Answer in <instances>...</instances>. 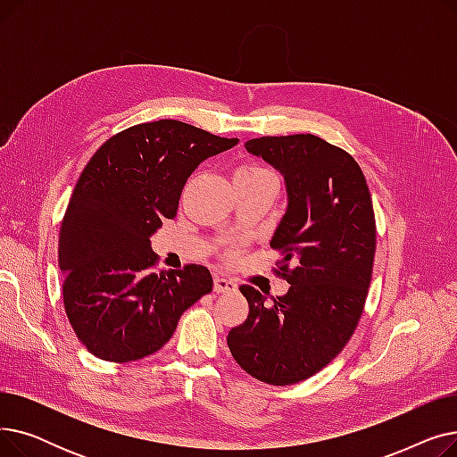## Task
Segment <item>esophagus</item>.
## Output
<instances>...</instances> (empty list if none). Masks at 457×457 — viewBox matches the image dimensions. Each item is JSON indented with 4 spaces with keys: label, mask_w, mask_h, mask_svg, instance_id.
<instances>
[{
    "label": "esophagus",
    "mask_w": 457,
    "mask_h": 457,
    "mask_svg": "<svg viewBox=\"0 0 457 457\" xmlns=\"http://www.w3.org/2000/svg\"><path fill=\"white\" fill-rule=\"evenodd\" d=\"M212 289H214V293H235L237 283L233 279H228V278H222V276H214Z\"/></svg>",
    "instance_id": "esophagus-1"
}]
</instances>
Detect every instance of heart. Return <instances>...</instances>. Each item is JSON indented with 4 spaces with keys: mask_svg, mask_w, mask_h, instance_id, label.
<instances>
[{
    "mask_svg": "<svg viewBox=\"0 0 457 457\" xmlns=\"http://www.w3.org/2000/svg\"><path fill=\"white\" fill-rule=\"evenodd\" d=\"M272 172L269 168H265L262 164L257 162H245L238 166V170L235 172V179H248V178H259V176H270ZM226 261H233L235 259V252L229 250L224 253Z\"/></svg>",
    "mask_w": 457,
    "mask_h": 457,
    "instance_id": "obj_1",
    "label": "heart"
}]
</instances>
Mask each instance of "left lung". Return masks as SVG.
Masks as SVG:
<instances>
[{"label": "left lung", "mask_w": 457, "mask_h": 457, "mask_svg": "<svg viewBox=\"0 0 457 457\" xmlns=\"http://www.w3.org/2000/svg\"><path fill=\"white\" fill-rule=\"evenodd\" d=\"M245 148L283 174L289 205L270 246L291 283L267 300L241 285L248 319L228 333L235 361L270 386H293L337 357L363 315L376 253L370 190L357 161L324 138H252Z\"/></svg>", "instance_id": "left-lung-1"}]
</instances>
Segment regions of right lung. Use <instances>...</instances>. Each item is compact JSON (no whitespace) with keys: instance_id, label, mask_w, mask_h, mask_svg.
<instances>
[{"instance_id":"add662e5","label":"right lung","mask_w":457,"mask_h":457,"mask_svg":"<svg viewBox=\"0 0 457 457\" xmlns=\"http://www.w3.org/2000/svg\"><path fill=\"white\" fill-rule=\"evenodd\" d=\"M237 142L157 120L112 135L90 157L61 224L59 269L66 317L92 355L112 363L152 355L183 311L212 291L202 265L155 272L150 237L176 216L196 166Z\"/></svg>"}]
</instances>
